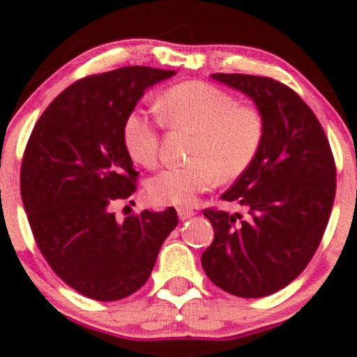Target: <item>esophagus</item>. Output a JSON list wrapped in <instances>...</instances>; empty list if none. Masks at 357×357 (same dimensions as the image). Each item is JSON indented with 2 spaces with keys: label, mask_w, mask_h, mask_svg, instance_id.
I'll return each mask as SVG.
<instances>
[{
  "label": "esophagus",
  "mask_w": 357,
  "mask_h": 357,
  "mask_svg": "<svg viewBox=\"0 0 357 357\" xmlns=\"http://www.w3.org/2000/svg\"><path fill=\"white\" fill-rule=\"evenodd\" d=\"M177 212H178V218L182 220V222H185V220L192 218L193 215H195V212H193V210H188V208H178Z\"/></svg>",
  "instance_id": "1"
}]
</instances>
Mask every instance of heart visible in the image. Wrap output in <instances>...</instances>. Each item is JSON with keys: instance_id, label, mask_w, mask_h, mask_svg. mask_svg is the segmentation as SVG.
<instances>
[{"instance_id": "b5f03b06", "label": "heart", "mask_w": 357, "mask_h": 357, "mask_svg": "<svg viewBox=\"0 0 357 357\" xmlns=\"http://www.w3.org/2000/svg\"><path fill=\"white\" fill-rule=\"evenodd\" d=\"M162 121L195 134L188 160L192 165L160 172L149 183L153 204L188 208L215 183L240 178L265 137V121L257 107L238 104L233 96L200 81L182 82L157 100ZM122 139L132 157L145 169L158 164V130L151 119L130 112Z\"/></svg>"}]
</instances>
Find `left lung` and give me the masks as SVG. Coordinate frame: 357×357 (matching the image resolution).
Masks as SVG:
<instances>
[{
  "mask_svg": "<svg viewBox=\"0 0 357 357\" xmlns=\"http://www.w3.org/2000/svg\"><path fill=\"white\" fill-rule=\"evenodd\" d=\"M243 92L265 121V137L250 169L223 193L246 210H204L215 238L202 266L223 291L261 298L305 270L318 248L336 193L331 147L314 112L288 86L248 74H212Z\"/></svg>",
  "mask_w": 357,
  "mask_h": 357,
  "instance_id": "obj_1",
  "label": "left lung"
}]
</instances>
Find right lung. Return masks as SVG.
Wrapping results in <instances>:
<instances>
[{
	"label": "right lung",
	"mask_w": 357,
	"mask_h": 357,
	"mask_svg": "<svg viewBox=\"0 0 357 357\" xmlns=\"http://www.w3.org/2000/svg\"><path fill=\"white\" fill-rule=\"evenodd\" d=\"M175 71L129 66L61 92L34 126L21 165V197L43 257L91 300L117 301L149 280L177 227L175 208L117 222L111 204L135 192L137 172L122 139L144 92Z\"/></svg>",
	"instance_id": "obj_1"
}]
</instances>
